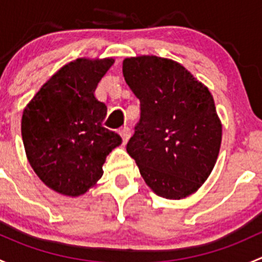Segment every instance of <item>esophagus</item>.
Masks as SVG:
<instances>
[{
	"mask_svg": "<svg viewBox=\"0 0 262 262\" xmlns=\"http://www.w3.org/2000/svg\"><path fill=\"white\" fill-rule=\"evenodd\" d=\"M119 134H120L121 139H123V143L125 144L129 141V138H130V129L128 126H124V128H121L119 130Z\"/></svg>",
	"mask_w": 262,
	"mask_h": 262,
	"instance_id": "obj_1",
	"label": "esophagus"
}]
</instances>
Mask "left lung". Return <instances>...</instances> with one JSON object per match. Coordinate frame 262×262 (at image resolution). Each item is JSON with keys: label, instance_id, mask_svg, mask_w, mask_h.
I'll list each match as a JSON object with an SVG mask.
<instances>
[{"label": "left lung", "instance_id": "8db88e82", "mask_svg": "<svg viewBox=\"0 0 262 262\" xmlns=\"http://www.w3.org/2000/svg\"><path fill=\"white\" fill-rule=\"evenodd\" d=\"M123 76L141 101L126 152L158 196H189L210 175L221 148L212 94L180 63L156 55L125 58Z\"/></svg>", "mask_w": 262, "mask_h": 262}]
</instances>
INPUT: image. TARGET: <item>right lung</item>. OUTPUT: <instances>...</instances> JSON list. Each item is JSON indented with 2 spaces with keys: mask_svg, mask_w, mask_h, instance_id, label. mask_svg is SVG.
<instances>
[{
  "mask_svg": "<svg viewBox=\"0 0 262 262\" xmlns=\"http://www.w3.org/2000/svg\"><path fill=\"white\" fill-rule=\"evenodd\" d=\"M113 58H78L63 66L26 105L21 136L26 157L47 186L80 196L102 176L106 156L121 138L102 126L107 107L95 97Z\"/></svg>",
  "mask_w": 262,
  "mask_h": 262,
  "instance_id": "add662e5",
  "label": "right lung"
}]
</instances>
